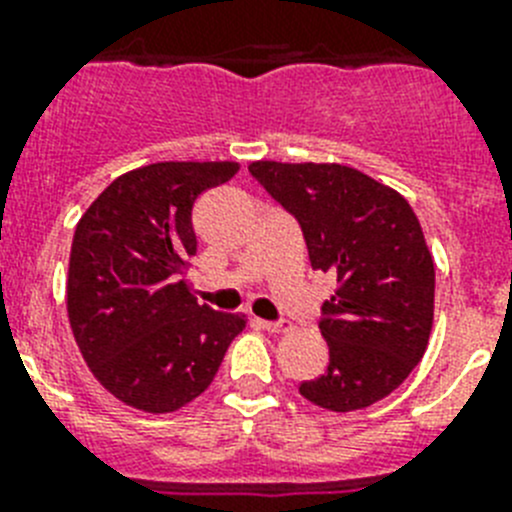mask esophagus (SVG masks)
<instances>
[{"mask_svg": "<svg viewBox=\"0 0 512 512\" xmlns=\"http://www.w3.org/2000/svg\"><path fill=\"white\" fill-rule=\"evenodd\" d=\"M261 325H264L269 333H289V330H292V323H289V320H264Z\"/></svg>", "mask_w": 512, "mask_h": 512, "instance_id": "34e87169", "label": "esophagus"}]
</instances>
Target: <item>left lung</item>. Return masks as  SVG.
Segmentation results:
<instances>
[{
  "label": "left lung",
  "instance_id": "obj_1",
  "mask_svg": "<svg viewBox=\"0 0 512 512\" xmlns=\"http://www.w3.org/2000/svg\"><path fill=\"white\" fill-rule=\"evenodd\" d=\"M248 171L297 217L312 269L338 279L320 320L328 369L300 395L333 413L369 408L408 379L431 338L436 269L413 207L343 164L253 161Z\"/></svg>",
  "mask_w": 512,
  "mask_h": 512
}]
</instances>
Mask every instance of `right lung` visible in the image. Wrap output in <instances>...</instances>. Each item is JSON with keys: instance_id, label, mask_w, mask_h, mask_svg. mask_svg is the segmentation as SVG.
I'll return each instance as SVG.
<instances>
[{"instance_id": "1", "label": "right lung", "mask_w": 512, "mask_h": 512, "mask_svg": "<svg viewBox=\"0 0 512 512\" xmlns=\"http://www.w3.org/2000/svg\"><path fill=\"white\" fill-rule=\"evenodd\" d=\"M235 161H161L117 176L81 215L66 307L81 356L117 400L174 413L200 397L246 318L200 305L187 279L192 207Z\"/></svg>"}]
</instances>
